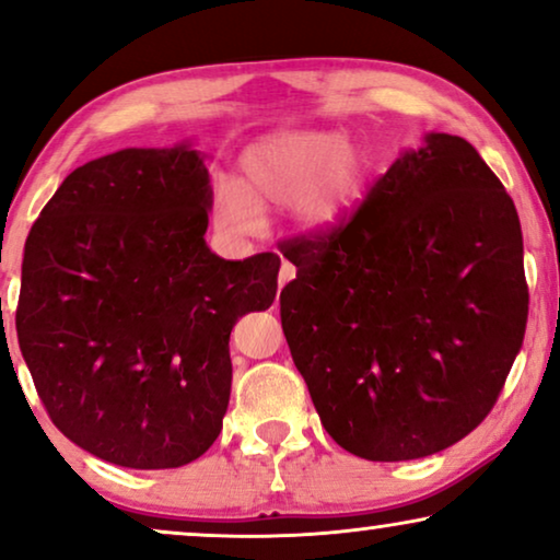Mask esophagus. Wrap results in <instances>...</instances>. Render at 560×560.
I'll return each instance as SVG.
<instances>
[{
    "mask_svg": "<svg viewBox=\"0 0 560 560\" xmlns=\"http://www.w3.org/2000/svg\"><path fill=\"white\" fill-rule=\"evenodd\" d=\"M293 278H295V265H290L288 259H282L280 272H278V285L282 288V285H285V282H290Z\"/></svg>",
    "mask_w": 560,
    "mask_h": 560,
    "instance_id": "1",
    "label": "esophagus"
}]
</instances>
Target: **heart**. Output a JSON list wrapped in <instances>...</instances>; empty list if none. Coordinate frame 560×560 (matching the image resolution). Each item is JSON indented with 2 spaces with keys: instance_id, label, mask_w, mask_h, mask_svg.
<instances>
[{
  "instance_id": "1",
  "label": "heart",
  "mask_w": 560,
  "mask_h": 560,
  "mask_svg": "<svg viewBox=\"0 0 560 560\" xmlns=\"http://www.w3.org/2000/svg\"><path fill=\"white\" fill-rule=\"evenodd\" d=\"M242 183L221 180L213 213L229 234H257L262 206H293L295 219L313 232L339 226L364 180L359 152L343 132H293L247 150Z\"/></svg>"
}]
</instances>
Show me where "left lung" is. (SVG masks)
I'll return each mask as SVG.
<instances>
[{"instance_id":"obj_1","label":"left lung","mask_w":560,"mask_h":560,"mask_svg":"<svg viewBox=\"0 0 560 560\" xmlns=\"http://www.w3.org/2000/svg\"><path fill=\"white\" fill-rule=\"evenodd\" d=\"M280 252L282 331L341 448L410 462L489 416L525 336L523 232L464 137L425 135L347 221Z\"/></svg>"}]
</instances>
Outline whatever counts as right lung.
Here are the masks:
<instances>
[{"label":"right lung","mask_w":560,"mask_h":560,"mask_svg":"<svg viewBox=\"0 0 560 560\" xmlns=\"http://www.w3.org/2000/svg\"><path fill=\"white\" fill-rule=\"evenodd\" d=\"M209 171L190 144L75 167L30 229L18 339L66 439L127 469H175L221 431L229 336L270 308L280 257L206 247Z\"/></svg>","instance_id":"right-lung-1"}]
</instances>
